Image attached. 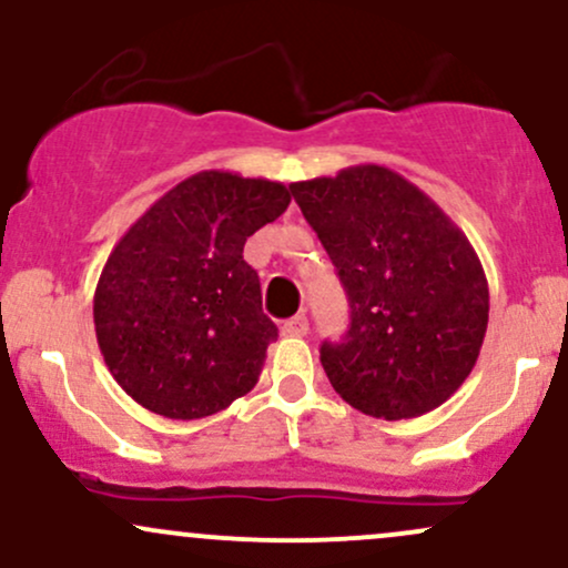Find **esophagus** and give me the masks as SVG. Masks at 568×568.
Instances as JSON below:
<instances>
[{
    "label": "esophagus",
    "mask_w": 568,
    "mask_h": 568,
    "mask_svg": "<svg viewBox=\"0 0 568 568\" xmlns=\"http://www.w3.org/2000/svg\"><path fill=\"white\" fill-rule=\"evenodd\" d=\"M306 331H310V321H306V315H296L283 323L285 336H306Z\"/></svg>",
    "instance_id": "esophagus-1"
}]
</instances>
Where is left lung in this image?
<instances>
[{"instance_id": "8db88e82", "label": "left lung", "mask_w": 568, "mask_h": 568, "mask_svg": "<svg viewBox=\"0 0 568 568\" xmlns=\"http://www.w3.org/2000/svg\"><path fill=\"white\" fill-rule=\"evenodd\" d=\"M349 296V331L321 363L342 400L414 419L470 376L488 325L478 253L419 186L384 165L291 184Z\"/></svg>"}]
</instances>
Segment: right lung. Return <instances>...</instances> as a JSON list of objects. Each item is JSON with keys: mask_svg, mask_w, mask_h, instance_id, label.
I'll use <instances>...</instances> for the list:
<instances>
[{"mask_svg": "<svg viewBox=\"0 0 568 568\" xmlns=\"http://www.w3.org/2000/svg\"><path fill=\"white\" fill-rule=\"evenodd\" d=\"M288 202L280 181L202 171L122 234L98 277L93 321L103 361L135 403L189 422L256 387L277 325L243 247Z\"/></svg>", "mask_w": 568, "mask_h": 568, "instance_id": "1", "label": "right lung"}]
</instances>
